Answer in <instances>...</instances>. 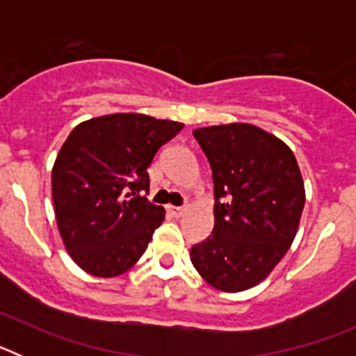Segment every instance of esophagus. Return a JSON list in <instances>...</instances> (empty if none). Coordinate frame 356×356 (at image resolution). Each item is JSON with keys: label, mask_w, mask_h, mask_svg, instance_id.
<instances>
[{"label": "esophagus", "mask_w": 356, "mask_h": 356, "mask_svg": "<svg viewBox=\"0 0 356 356\" xmlns=\"http://www.w3.org/2000/svg\"><path fill=\"white\" fill-rule=\"evenodd\" d=\"M165 210H168V213H171L172 217H181V216H184V209H181V207L168 205V207H165Z\"/></svg>", "instance_id": "34e87169"}]
</instances>
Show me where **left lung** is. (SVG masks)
I'll use <instances>...</instances> for the list:
<instances>
[{"instance_id":"obj_1","label":"left lung","mask_w":356,"mask_h":356,"mask_svg":"<svg viewBox=\"0 0 356 356\" xmlns=\"http://www.w3.org/2000/svg\"><path fill=\"white\" fill-rule=\"evenodd\" d=\"M213 180V229L191 250L196 271L217 291L259 285L284 259L305 207L291 147L248 122L197 128Z\"/></svg>"}]
</instances>
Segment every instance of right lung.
I'll return each instance as SVG.
<instances>
[{
  "instance_id": "add662e5",
  "label": "right lung",
  "mask_w": 356,
  "mask_h": 356,
  "mask_svg": "<svg viewBox=\"0 0 356 356\" xmlns=\"http://www.w3.org/2000/svg\"><path fill=\"white\" fill-rule=\"evenodd\" d=\"M184 128L144 114L80 122L51 171L58 232L71 259L92 276L127 273L143 257L165 210L153 205L147 168Z\"/></svg>"
}]
</instances>
